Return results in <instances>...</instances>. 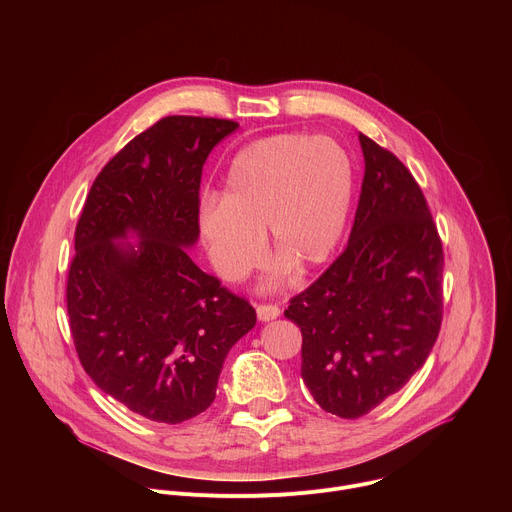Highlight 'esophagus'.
<instances>
[{
    "label": "esophagus",
    "instance_id": "esophagus-1",
    "mask_svg": "<svg viewBox=\"0 0 512 512\" xmlns=\"http://www.w3.org/2000/svg\"><path fill=\"white\" fill-rule=\"evenodd\" d=\"M279 314H281V310H279L277 306H273V304H261V306H257V318H259V322H271V320L279 318Z\"/></svg>",
    "mask_w": 512,
    "mask_h": 512
}]
</instances>
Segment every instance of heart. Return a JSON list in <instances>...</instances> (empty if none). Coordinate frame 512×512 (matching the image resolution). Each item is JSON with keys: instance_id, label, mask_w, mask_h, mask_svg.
<instances>
[{"instance_id": "obj_1", "label": "heart", "mask_w": 512, "mask_h": 512, "mask_svg": "<svg viewBox=\"0 0 512 512\" xmlns=\"http://www.w3.org/2000/svg\"><path fill=\"white\" fill-rule=\"evenodd\" d=\"M354 162L328 135L275 133L231 160L223 198L204 196L198 231L214 271L243 281L263 259L265 231L277 255L265 279L275 289L291 269L308 273L330 259L348 223Z\"/></svg>"}]
</instances>
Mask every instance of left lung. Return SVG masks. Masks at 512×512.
Wrapping results in <instances>:
<instances>
[{
	"label": "left lung",
	"instance_id": "8db88e82",
	"mask_svg": "<svg viewBox=\"0 0 512 512\" xmlns=\"http://www.w3.org/2000/svg\"><path fill=\"white\" fill-rule=\"evenodd\" d=\"M364 178L344 253L289 302L302 379L338 417L373 411L423 367L442 326L444 251L411 172L358 135Z\"/></svg>",
	"mask_w": 512,
	"mask_h": 512
}]
</instances>
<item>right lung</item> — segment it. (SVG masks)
<instances>
[{
	"label": "right lung",
	"mask_w": 512,
	"mask_h": 512,
	"mask_svg": "<svg viewBox=\"0 0 512 512\" xmlns=\"http://www.w3.org/2000/svg\"><path fill=\"white\" fill-rule=\"evenodd\" d=\"M239 123L172 115L133 137L91 186L66 283L93 383L133 413L182 423L216 397L229 350L257 322L188 255L202 166Z\"/></svg>",
	"instance_id": "obj_1"
}]
</instances>
